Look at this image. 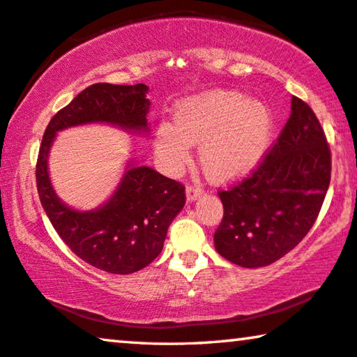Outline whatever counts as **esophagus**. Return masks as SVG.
<instances>
[{"instance_id": "esophagus-1", "label": "esophagus", "mask_w": 357, "mask_h": 357, "mask_svg": "<svg viewBox=\"0 0 357 357\" xmlns=\"http://www.w3.org/2000/svg\"><path fill=\"white\" fill-rule=\"evenodd\" d=\"M200 194H202V189L197 184H188V188H185V197H188L189 202L197 199Z\"/></svg>"}]
</instances>
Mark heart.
<instances>
[{
	"label": "heart",
	"mask_w": 357,
	"mask_h": 357,
	"mask_svg": "<svg viewBox=\"0 0 357 357\" xmlns=\"http://www.w3.org/2000/svg\"><path fill=\"white\" fill-rule=\"evenodd\" d=\"M272 134V113L262 102L236 92H210L184 100L174 113V124H158L155 150L168 168L178 169L189 162L192 144L202 145L205 174L227 183L257 167Z\"/></svg>",
	"instance_id": "b5f03b06"
}]
</instances>
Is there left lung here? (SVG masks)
<instances>
[{
    "instance_id": "left-lung-1",
    "label": "left lung",
    "mask_w": 357,
    "mask_h": 357,
    "mask_svg": "<svg viewBox=\"0 0 357 357\" xmlns=\"http://www.w3.org/2000/svg\"><path fill=\"white\" fill-rule=\"evenodd\" d=\"M330 178L324 128L312 108L293 97L288 121L257 168L218 190L223 204L213 236L218 254L245 268L277 262L314 227Z\"/></svg>"
}]
</instances>
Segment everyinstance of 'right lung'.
Instances as JSON below:
<instances>
[{"label":"right lung","mask_w":357,"mask_h":357,"mask_svg":"<svg viewBox=\"0 0 357 357\" xmlns=\"http://www.w3.org/2000/svg\"><path fill=\"white\" fill-rule=\"evenodd\" d=\"M147 85L93 84L48 123L40 144L35 178L40 202L69 249L95 268L129 275L158 257L173 218L185 204V188L149 167L130 168L103 207L76 212L56 197L50 184L48 150L59 129L84 123H112L126 129L147 128Z\"/></svg>","instance_id":"1"}]
</instances>
